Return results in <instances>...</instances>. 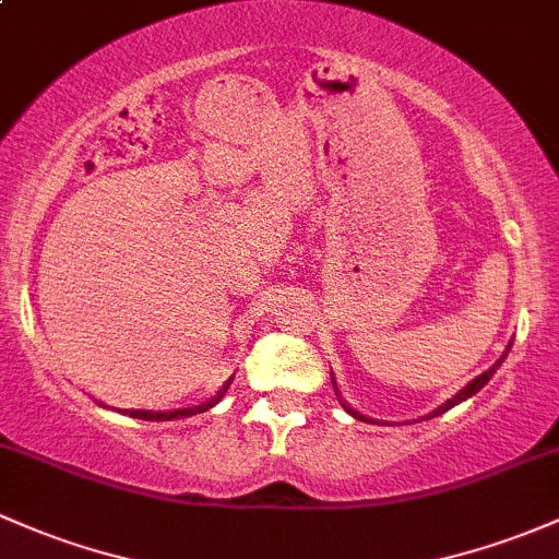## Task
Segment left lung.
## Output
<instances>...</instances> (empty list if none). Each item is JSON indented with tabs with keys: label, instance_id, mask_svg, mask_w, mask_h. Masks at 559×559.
Here are the masks:
<instances>
[{
	"label": "left lung",
	"instance_id": "obj_1",
	"mask_svg": "<svg viewBox=\"0 0 559 559\" xmlns=\"http://www.w3.org/2000/svg\"><path fill=\"white\" fill-rule=\"evenodd\" d=\"M507 352H509V349H507ZM503 357H507V354H503ZM503 357H501V359H503ZM501 359H498V362L493 365V368H490V370H485V373H483V376H477V378H474V381H472V383H466V386H464V389H461V392H459V394H455V397H453V400L442 402V405H440V407H437V411H431V413H429V418L440 416V413H445V411H450V407H453V405H459V402L469 400V397H472V394H477V392H479V389H483V386H485V383H488V381H490V376H493V373H496V368H498V365H501ZM344 407H346V405H344ZM346 411H349L354 418H362V416H359V413H357V411H352V407H346Z\"/></svg>",
	"mask_w": 559,
	"mask_h": 559
}]
</instances>
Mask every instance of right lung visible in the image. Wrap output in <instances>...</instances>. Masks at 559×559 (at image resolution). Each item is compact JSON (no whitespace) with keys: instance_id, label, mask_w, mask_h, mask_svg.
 <instances>
[{"instance_id":"right-lung-1","label":"right lung","mask_w":559,"mask_h":559,"mask_svg":"<svg viewBox=\"0 0 559 559\" xmlns=\"http://www.w3.org/2000/svg\"><path fill=\"white\" fill-rule=\"evenodd\" d=\"M229 383H231V378H229V381L224 383V389H221V392L215 394L213 400L202 402V405H194V407H183V411H170V413H152V411H124V413H128L130 418H143V421H173V418L197 416V413H205V411H210V407L215 405V402H221V397H224V394H226V389H229Z\"/></svg>"}]
</instances>
